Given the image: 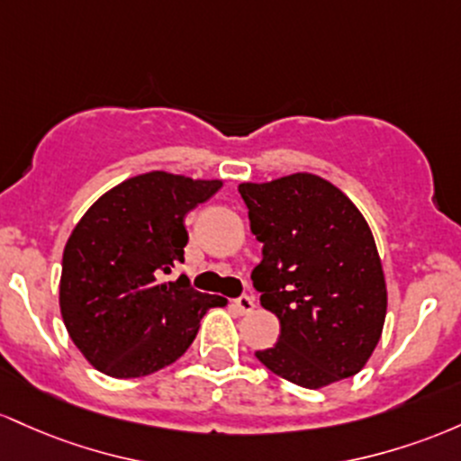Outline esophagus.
<instances>
[{
    "label": "esophagus",
    "mask_w": 461,
    "mask_h": 461,
    "mask_svg": "<svg viewBox=\"0 0 461 461\" xmlns=\"http://www.w3.org/2000/svg\"><path fill=\"white\" fill-rule=\"evenodd\" d=\"M235 309H237V313H241V315H246V313H250L252 309H255V298L252 296H248V294H241L240 298H235Z\"/></svg>",
    "instance_id": "esophagus-1"
}]
</instances>
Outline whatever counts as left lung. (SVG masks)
<instances>
[{"label":"left lung","mask_w":461,"mask_h":461,"mask_svg":"<svg viewBox=\"0 0 461 461\" xmlns=\"http://www.w3.org/2000/svg\"><path fill=\"white\" fill-rule=\"evenodd\" d=\"M240 194L263 244L252 285L281 322L278 342L257 350V359L309 390L357 375L379 344L387 307L364 215L313 174L244 183Z\"/></svg>","instance_id":"8db88e82"}]
</instances>
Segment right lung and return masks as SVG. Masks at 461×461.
<instances>
[{
	"mask_svg": "<svg viewBox=\"0 0 461 461\" xmlns=\"http://www.w3.org/2000/svg\"><path fill=\"white\" fill-rule=\"evenodd\" d=\"M220 180L149 172L102 195L71 232L63 252L60 313L80 353L115 379L174 364L200 320L226 298L163 281L185 263V215L206 203Z\"/></svg>",
	"mask_w": 461,
	"mask_h": 461,
	"instance_id": "right-lung-1",
	"label": "right lung"
}]
</instances>
